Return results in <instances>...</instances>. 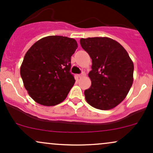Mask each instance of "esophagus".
Returning <instances> with one entry per match:
<instances>
[{"mask_svg":"<svg viewBox=\"0 0 153 153\" xmlns=\"http://www.w3.org/2000/svg\"><path fill=\"white\" fill-rule=\"evenodd\" d=\"M83 75H85V73H83V72H82L80 74H78V77H79V78H81V77H83Z\"/></svg>","mask_w":153,"mask_h":153,"instance_id":"34e87169","label":"esophagus"}]
</instances>
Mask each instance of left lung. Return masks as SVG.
I'll list each match as a JSON object with an SVG mask.
<instances>
[{
  "label": "left lung",
  "mask_w": 153,
  "mask_h": 153,
  "mask_svg": "<svg viewBox=\"0 0 153 153\" xmlns=\"http://www.w3.org/2000/svg\"><path fill=\"white\" fill-rule=\"evenodd\" d=\"M80 46L92 60L88 77L91 85L85 90L86 102L102 110L116 107L133 83L134 64L117 41L106 37L81 38Z\"/></svg>",
  "instance_id": "8db88e82"
}]
</instances>
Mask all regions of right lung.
Masks as SVG:
<instances>
[{
  "mask_svg": "<svg viewBox=\"0 0 153 153\" xmlns=\"http://www.w3.org/2000/svg\"><path fill=\"white\" fill-rule=\"evenodd\" d=\"M78 48L73 38L51 36L33 45L20 68L25 88L37 103L54 106L65 100L75 83L71 56Z\"/></svg>",
  "mask_w": 153,
  "mask_h": 153,
  "instance_id": "right-lung-1",
  "label": "right lung"
}]
</instances>
